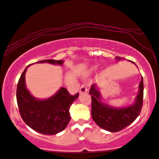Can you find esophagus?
Wrapping results in <instances>:
<instances>
[{
  "mask_svg": "<svg viewBox=\"0 0 159 159\" xmlns=\"http://www.w3.org/2000/svg\"><path fill=\"white\" fill-rule=\"evenodd\" d=\"M88 92V88L85 86L84 84L81 85V87L80 88V93H84Z\"/></svg>",
  "mask_w": 159,
  "mask_h": 159,
  "instance_id": "esophagus-1",
  "label": "esophagus"
}]
</instances>
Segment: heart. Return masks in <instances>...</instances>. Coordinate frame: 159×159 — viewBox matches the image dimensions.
Masks as SVG:
<instances>
[{
  "label": "heart",
  "instance_id": "b5f03b06",
  "mask_svg": "<svg viewBox=\"0 0 159 159\" xmlns=\"http://www.w3.org/2000/svg\"><path fill=\"white\" fill-rule=\"evenodd\" d=\"M95 69V67H93V68H92V69Z\"/></svg>",
  "mask_w": 159,
  "mask_h": 159
}]
</instances>
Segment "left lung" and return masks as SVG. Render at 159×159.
<instances>
[{
    "mask_svg": "<svg viewBox=\"0 0 159 159\" xmlns=\"http://www.w3.org/2000/svg\"><path fill=\"white\" fill-rule=\"evenodd\" d=\"M116 60H124L116 57ZM134 63V62H131ZM136 65V64H135ZM91 95V114L93 120L101 128L109 132H118L126 128L139 116L143 99V77L139 84V92L132 105L127 107L116 108L102 102V96L97 84H93L90 90Z\"/></svg>",
    "mask_w": 159,
    "mask_h": 159,
    "instance_id": "8db88e82",
    "label": "left lung"
}]
</instances>
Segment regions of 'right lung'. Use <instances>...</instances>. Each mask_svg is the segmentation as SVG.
<instances>
[{"instance_id": "right-lung-1", "label": "right lung", "mask_w": 159, "mask_h": 159, "mask_svg": "<svg viewBox=\"0 0 159 159\" xmlns=\"http://www.w3.org/2000/svg\"><path fill=\"white\" fill-rule=\"evenodd\" d=\"M48 62L62 65L63 60H47L37 63ZM29 65L21 75L16 90V100L20 116L24 122L35 131L45 135H54L62 131L71 119L69 108L78 99V93L69 94L65 88L48 99H38L31 95L25 85V72Z\"/></svg>"}]
</instances>
